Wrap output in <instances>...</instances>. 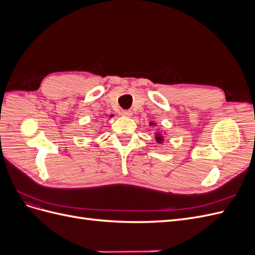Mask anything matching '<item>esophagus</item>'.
Here are the masks:
<instances>
[{
  "mask_svg": "<svg viewBox=\"0 0 255 255\" xmlns=\"http://www.w3.org/2000/svg\"><path fill=\"white\" fill-rule=\"evenodd\" d=\"M121 114H122V116H125V117H130V116L133 115V112L129 111V110H123L121 112Z\"/></svg>",
  "mask_w": 255,
  "mask_h": 255,
  "instance_id": "34e87169",
  "label": "esophagus"
}]
</instances>
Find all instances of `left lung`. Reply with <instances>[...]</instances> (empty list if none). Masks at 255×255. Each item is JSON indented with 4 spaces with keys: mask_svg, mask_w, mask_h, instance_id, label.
I'll list each match as a JSON object with an SVG mask.
<instances>
[{
    "mask_svg": "<svg viewBox=\"0 0 255 255\" xmlns=\"http://www.w3.org/2000/svg\"><path fill=\"white\" fill-rule=\"evenodd\" d=\"M151 125H152V123H151ZM156 141H157V142H161V141H163V137L159 136V134H156Z\"/></svg>",
    "mask_w": 255,
    "mask_h": 255,
    "instance_id": "left-lung-1",
    "label": "left lung"
}]
</instances>
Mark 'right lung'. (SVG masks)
I'll use <instances>...</instances> for the list:
<instances>
[{
  "instance_id": "add662e5",
  "label": "right lung",
  "mask_w": 255,
  "mask_h": 255,
  "mask_svg": "<svg viewBox=\"0 0 255 255\" xmlns=\"http://www.w3.org/2000/svg\"><path fill=\"white\" fill-rule=\"evenodd\" d=\"M112 116H113V115H112ZM112 116H111V117H112Z\"/></svg>"
}]
</instances>
